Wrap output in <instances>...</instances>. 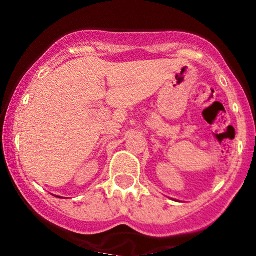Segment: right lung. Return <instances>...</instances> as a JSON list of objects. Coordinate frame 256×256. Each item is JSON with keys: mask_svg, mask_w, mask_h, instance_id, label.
Masks as SVG:
<instances>
[{"mask_svg": "<svg viewBox=\"0 0 256 256\" xmlns=\"http://www.w3.org/2000/svg\"><path fill=\"white\" fill-rule=\"evenodd\" d=\"M58 198H60V197H58Z\"/></svg>", "mask_w": 256, "mask_h": 256, "instance_id": "1", "label": "right lung"}]
</instances>
